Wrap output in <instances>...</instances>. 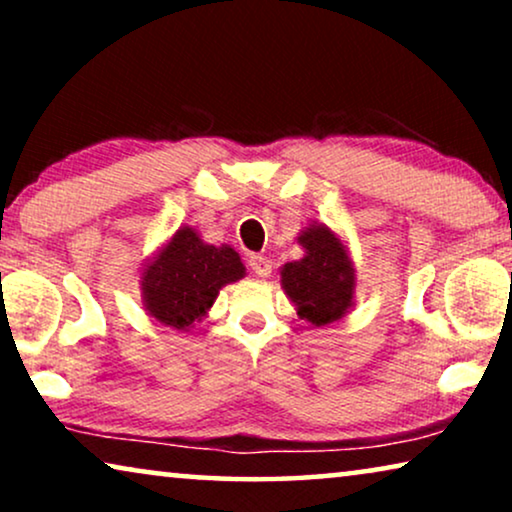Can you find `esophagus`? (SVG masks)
<instances>
[{"label":"esophagus","instance_id":"1","mask_svg":"<svg viewBox=\"0 0 512 512\" xmlns=\"http://www.w3.org/2000/svg\"><path fill=\"white\" fill-rule=\"evenodd\" d=\"M249 270L254 272V275H258V277H268L270 272H272L270 258H265L261 254H251L249 256Z\"/></svg>","mask_w":512,"mask_h":512}]
</instances>
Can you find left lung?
<instances>
[{"label": "left lung", "mask_w": 512, "mask_h": 512, "mask_svg": "<svg viewBox=\"0 0 512 512\" xmlns=\"http://www.w3.org/2000/svg\"><path fill=\"white\" fill-rule=\"evenodd\" d=\"M300 244L305 258L284 265V291L296 303L300 319L314 326L331 324L352 305L354 270L345 247L326 226L307 230L300 235Z\"/></svg>", "instance_id": "1"}]
</instances>
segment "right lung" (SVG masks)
Masks as SVG:
<instances>
[{"label":"right lung","mask_w":512,"mask_h":512,"mask_svg":"<svg viewBox=\"0 0 512 512\" xmlns=\"http://www.w3.org/2000/svg\"><path fill=\"white\" fill-rule=\"evenodd\" d=\"M242 275L244 265L233 249L212 247L195 230L181 228L144 270L146 310L167 326L186 328L205 317L223 284Z\"/></svg>","instance_id":"right-lung-1"}]
</instances>
